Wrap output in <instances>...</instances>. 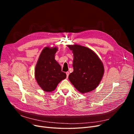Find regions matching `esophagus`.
I'll list each match as a JSON object with an SVG mask.
<instances>
[{
    "mask_svg": "<svg viewBox=\"0 0 134 134\" xmlns=\"http://www.w3.org/2000/svg\"><path fill=\"white\" fill-rule=\"evenodd\" d=\"M66 73V75H67V78H68V75H69V72H67Z\"/></svg>",
    "mask_w": 134,
    "mask_h": 134,
    "instance_id": "obj_1",
    "label": "esophagus"
}]
</instances>
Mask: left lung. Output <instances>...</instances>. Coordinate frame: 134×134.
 I'll list each match as a JSON object with an SVG mask.
<instances>
[{
  "mask_svg": "<svg viewBox=\"0 0 134 134\" xmlns=\"http://www.w3.org/2000/svg\"><path fill=\"white\" fill-rule=\"evenodd\" d=\"M68 47L74 56L73 72L68 76L69 81L82 93L93 91L99 84L104 74L102 62L87 47L78 44Z\"/></svg>",
  "mask_w": 134,
  "mask_h": 134,
  "instance_id": "8db88e82",
  "label": "left lung"
}]
</instances>
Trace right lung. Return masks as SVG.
I'll return each instance as SVG.
<instances>
[{
  "label": "right lung",
  "instance_id": "obj_1",
  "mask_svg": "<svg viewBox=\"0 0 134 134\" xmlns=\"http://www.w3.org/2000/svg\"><path fill=\"white\" fill-rule=\"evenodd\" d=\"M56 47L44 48L42 51L35 67V78L40 86L46 92L54 91L58 83L66 78L61 67L55 60Z\"/></svg>",
  "mask_w": 134,
  "mask_h": 134
}]
</instances>
